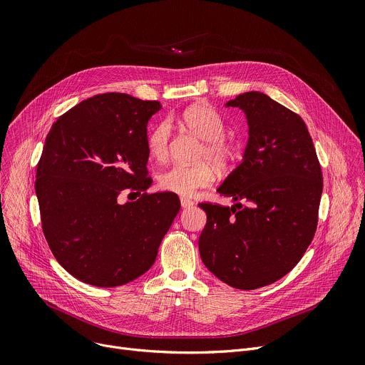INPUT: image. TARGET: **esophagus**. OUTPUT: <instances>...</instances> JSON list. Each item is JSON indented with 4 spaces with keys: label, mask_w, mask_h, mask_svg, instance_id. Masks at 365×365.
<instances>
[{
    "label": "esophagus",
    "mask_w": 365,
    "mask_h": 365,
    "mask_svg": "<svg viewBox=\"0 0 365 365\" xmlns=\"http://www.w3.org/2000/svg\"><path fill=\"white\" fill-rule=\"evenodd\" d=\"M180 205H182V207H190V206H193V200H190L187 197H180Z\"/></svg>",
    "instance_id": "esophagus-1"
}]
</instances>
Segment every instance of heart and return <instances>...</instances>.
I'll use <instances>...</instances> for the list:
<instances>
[{
  "label": "heart",
  "mask_w": 365,
  "mask_h": 365,
  "mask_svg": "<svg viewBox=\"0 0 365 365\" xmlns=\"http://www.w3.org/2000/svg\"><path fill=\"white\" fill-rule=\"evenodd\" d=\"M182 123L200 140L199 158L210 159L196 165H173L159 175V186L163 190L190 196L197 189L210 186L217 176L215 166L228 168L237 155L235 144L225 134V121L221 114L207 103H195L182 113ZM172 124L169 120H162L147 134V148L153 159L163 160L168 155Z\"/></svg>",
  "instance_id": "obj_1"
}]
</instances>
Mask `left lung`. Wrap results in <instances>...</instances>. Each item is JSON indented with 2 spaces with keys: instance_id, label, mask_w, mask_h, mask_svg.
<instances>
[{
  "instance_id": "obj_1",
  "label": "left lung",
  "mask_w": 365,
  "mask_h": 365,
  "mask_svg": "<svg viewBox=\"0 0 365 365\" xmlns=\"http://www.w3.org/2000/svg\"><path fill=\"white\" fill-rule=\"evenodd\" d=\"M247 118L242 162L217 189L231 207L199 203L203 264L224 283L252 290L286 276L303 257L318 225L322 172L304 121L263 92L225 103Z\"/></svg>"
}]
</instances>
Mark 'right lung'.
Returning a JSON list of instances; mask_svg holds the SVG:
<instances>
[{
  "label": "right lung",
  "mask_w": 365,
  "mask_h": 365,
  "mask_svg": "<svg viewBox=\"0 0 365 365\" xmlns=\"http://www.w3.org/2000/svg\"><path fill=\"white\" fill-rule=\"evenodd\" d=\"M158 101L102 93L71 108L51 125L36 173L47 244L78 280L115 287L155 262L180 210L176 193L147 195V123ZM124 190L140 195L120 204Z\"/></svg>",
  "instance_id": "right-lung-1"
}]
</instances>
